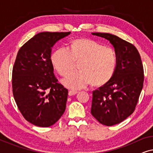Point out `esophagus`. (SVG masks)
Returning <instances> with one entry per match:
<instances>
[{"label": "esophagus", "instance_id": "obj_1", "mask_svg": "<svg viewBox=\"0 0 153 153\" xmlns=\"http://www.w3.org/2000/svg\"><path fill=\"white\" fill-rule=\"evenodd\" d=\"M77 93H78V91H73V90H70V91H69L68 94H69V95H70V96H72V95H76V94Z\"/></svg>", "mask_w": 153, "mask_h": 153}]
</instances>
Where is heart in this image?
<instances>
[{"label": "heart", "instance_id": "heart-1", "mask_svg": "<svg viewBox=\"0 0 153 153\" xmlns=\"http://www.w3.org/2000/svg\"><path fill=\"white\" fill-rule=\"evenodd\" d=\"M52 64L57 72L65 75L74 68L76 61H80V70L71 72L62 80L66 87L80 89L91 82L100 85L111 79L116 68L117 58L112 47L86 38L74 39L70 50L60 47L51 56Z\"/></svg>", "mask_w": 153, "mask_h": 153}]
</instances>
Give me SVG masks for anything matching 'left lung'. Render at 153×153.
<instances>
[{"label": "left lung", "mask_w": 153, "mask_h": 153, "mask_svg": "<svg viewBox=\"0 0 153 153\" xmlns=\"http://www.w3.org/2000/svg\"><path fill=\"white\" fill-rule=\"evenodd\" d=\"M110 42L117 62L111 79L93 92L91 114L106 126L118 124L134 112L143 85L141 56L131 43L110 33H92Z\"/></svg>", "instance_id": "8db88e82"}]
</instances>
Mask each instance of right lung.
Listing matches in <instances>:
<instances>
[{"instance_id":"obj_1","label":"right lung","mask_w":153,"mask_h":153,"mask_svg":"<svg viewBox=\"0 0 153 153\" xmlns=\"http://www.w3.org/2000/svg\"><path fill=\"white\" fill-rule=\"evenodd\" d=\"M70 32H42L24 44L12 70V91L27 121L47 127L57 122L66 108L68 91L58 83L51 60V49Z\"/></svg>"}]
</instances>
